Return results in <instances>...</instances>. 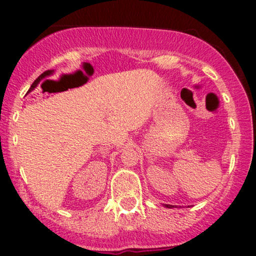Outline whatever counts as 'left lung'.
<instances>
[{
  "mask_svg": "<svg viewBox=\"0 0 256 256\" xmlns=\"http://www.w3.org/2000/svg\"><path fill=\"white\" fill-rule=\"evenodd\" d=\"M163 205H164V207H168V208H173V207H176L173 205H168V204H163Z\"/></svg>",
  "mask_w": 256,
  "mask_h": 256,
  "instance_id": "obj_1",
  "label": "left lung"
}]
</instances>
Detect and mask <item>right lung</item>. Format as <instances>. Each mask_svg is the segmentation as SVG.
<instances>
[{"label":"right lung","mask_w":256,"mask_h":256,"mask_svg":"<svg viewBox=\"0 0 256 256\" xmlns=\"http://www.w3.org/2000/svg\"><path fill=\"white\" fill-rule=\"evenodd\" d=\"M54 74H55V71H54V70H49V71H45L44 74H40V76L38 77V78H36V80H34V82H33V84L30 86V88H29L28 93H29V92H32V90H36V88L38 87V84H39V83L42 82V80L46 78V77H50V76H52Z\"/></svg>","instance_id":"add662e5"}]
</instances>
